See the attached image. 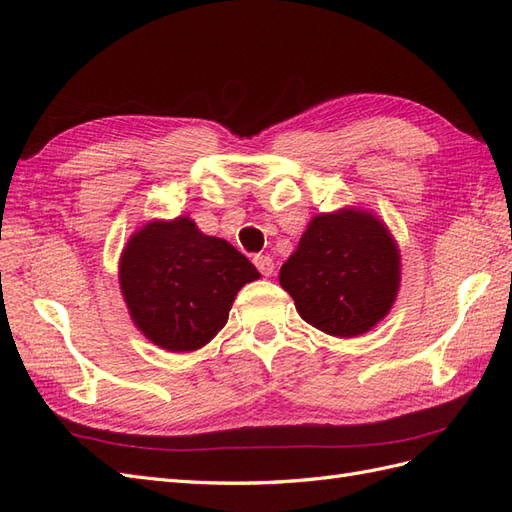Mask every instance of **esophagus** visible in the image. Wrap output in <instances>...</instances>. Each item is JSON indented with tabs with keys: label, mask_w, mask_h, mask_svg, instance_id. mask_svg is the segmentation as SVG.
I'll use <instances>...</instances> for the list:
<instances>
[{
	"label": "esophagus",
	"mask_w": 512,
	"mask_h": 512,
	"mask_svg": "<svg viewBox=\"0 0 512 512\" xmlns=\"http://www.w3.org/2000/svg\"><path fill=\"white\" fill-rule=\"evenodd\" d=\"M254 265H256V269L265 275V277H269V275H273V269H275V265H273V258L271 256H256L254 258Z\"/></svg>",
	"instance_id": "1"
}]
</instances>
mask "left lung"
<instances>
[{
	"mask_svg": "<svg viewBox=\"0 0 512 512\" xmlns=\"http://www.w3.org/2000/svg\"><path fill=\"white\" fill-rule=\"evenodd\" d=\"M280 284L307 324L333 337H359L391 312L401 254L389 226L367 209L318 213L282 265Z\"/></svg>",
	"mask_w": 512,
	"mask_h": 512,
	"instance_id": "obj_1",
	"label": "left lung"
}]
</instances>
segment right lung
Returning a JSON list of instances; mask_svg holds the SVG:
<instances>
[{
	"label": "right lung",
	"mask_w": 512,
	"mask_h": 512,
	"mask_svg": "<svg viewBox=\"0 0 512 512\" xmlns=\"http://www.w3.org/2000/svg\"><path fill=\"white\" fill-rule=\"evenodd\" d=\"M260 273L228 241L188 215L151 220L119 258V288L136 329L168 352L207 346L228 322L237 292Z\"/></svg>",
	"instance_id": "obj_1"
}]
</instances>
